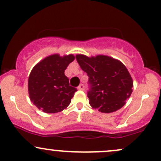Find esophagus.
<instances>
[{"mask_svg": "<svg viewBox=\"0 0 161 161\" xmlns=\"http://www.w3.org/2000/svg\"><path fill=\"white\" fill-rule=\"evenodd\" d=\"M78 90H81V91H82V90H84L85 89V86H84V85H82V84H80L79 85V86H78Z\"/></svg>", "mask_w": 161, "mask_h": 161, "instance_id": "esophagus-1", "label": "esophagus"}]
</instances>
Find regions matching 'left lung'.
<instances>
[{"mask_svg": "<svg viewBox=\"0 0 161 161\" xmlns=\"http://www.w3.org/2000/svg\"><path fill=\"white\" fill-rule=\"evenodd\" d=\"M75 58L89 77V104L93 109L110 113L121 109L130 97L133 82L126 67L107 55L92 57L78 54Z\"/></svg>", "mask_w": 161, "mask_h": 161, "instance_id": "obj_1", "label": "left lung"}]
</instances>
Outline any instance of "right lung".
<instances>
[{
  "label": "right lung",
  "mask_w": 161,
  "mask_h": 161,
  "mask_svg": "<svg viewBox=\"0 0 161 161\" xmlns=\"http://www.w3.org/2000/svg\"><path fill=\"white\" fill-rule=\"evenodd\" d=\"M75 56H47L34 66L28 78L31 101L46 113H57L69 105L76 88L69 86L64 71Z\"/></svg>",
  "instance_id": "obj_1"
}]
</instances>
